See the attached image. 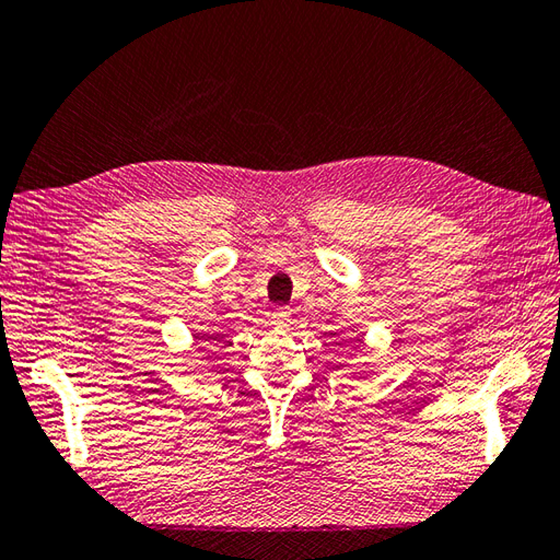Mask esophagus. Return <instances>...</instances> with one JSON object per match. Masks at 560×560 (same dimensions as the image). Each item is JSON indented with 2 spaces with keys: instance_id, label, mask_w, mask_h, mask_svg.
<instances>
[{
  "instance_id": "34e87169",
  "label": "esophagus",
  "mask_w": 560,
  "mask_h": 560,
  "mask_svg": "<svg viewBox=\"0 0 560 560\" xmlns=\"http://www.w3.org/2000/svg\"><path fill=\"white\" fill-rule=\"evenodd\" d=\"M271 319H275V324H279V327H285V324L291 322V310L289 307H277L275 312H271Z\"/></svg>"
}]
</instances>
